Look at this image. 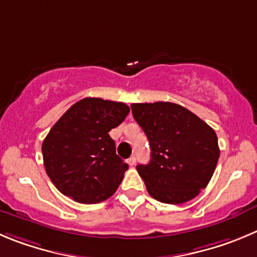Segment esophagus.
<instances>
[{
  "instance_id": "34e87169",
  "label": "esophagus",
  "mask_w": 257,
  "mask_h": 257,
  "mask_svg": "<svg viewBox=\"0 0 257 257\" xmlns=\"http://www.w3.org/2000/svg\"><path fill=\"white\" fill-rule=\"evenodd\" d=\"M127 164H128L130 167H134V165H135V164H136V158H135V156H131L130 159H127Z\"/></svg>"
}]
</instances>
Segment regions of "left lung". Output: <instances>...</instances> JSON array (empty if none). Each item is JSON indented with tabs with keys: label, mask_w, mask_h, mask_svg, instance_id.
<instances>
[{
	"label": "left lung",
	"mask_w": 257,
	"mask_h": 257,
	"mask_svg": "<svg viewBox=\"0 0 257 257\" xmlns=\"http://www.w3.org/2000/svg\"><path fill=\"white\" fill-rule=\"evenodd\" d=\"M150 143V163L138 165L149 194L168 204L185 203L208 185L219 158L214 130L172 102L131 104Z\"/></svg>",
	"instance_id": "8db88e82"
}]
</instances>
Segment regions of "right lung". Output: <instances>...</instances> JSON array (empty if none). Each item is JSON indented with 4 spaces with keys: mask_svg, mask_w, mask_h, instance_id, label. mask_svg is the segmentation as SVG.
Listing matches in <instances>:
<instances>
[{
    "mask_svg": "<svg viewBox=\"0 0 257 257\" xmlns=\"http://www.w3.org/2000/svg\"><path fill=\"white\" fill-rule=\"evenodd\" d=\"M128 112L122 102L87 97L51 127L41 151L46 174L60 193L92 204L116 192L128 165L116 154L108 133Z\"/></svg>",
    "mask_w": 257,
    "mask_h": 257,
    "instance_id": "add662e5",
    "label": "right lung"
}]
</instances>
